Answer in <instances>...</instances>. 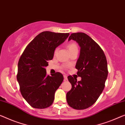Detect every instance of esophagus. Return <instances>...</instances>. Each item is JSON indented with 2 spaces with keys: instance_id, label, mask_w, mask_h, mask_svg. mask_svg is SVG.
<instances>
[{
  "instance_id": "1",
  "label": "esophagus",
  "mask_w": 125,
  "mask_h": 125,
  "mask_svg": "<svg viewBox=\"0 0 125 125\" xmlns=\"http://www.w3.org/2000/svg\"><path fill=\"white\" fill-rule=\"evenodd\" d=\"M63 77H64V81L67 80V77L66 75H64L63 76Z\"/></svg>"
}]
</instances>
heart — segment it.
Returning a JSON list of instances; mask_svg holds the SVG:
<instances>
[{
  "label": "heart",
  "instance_id": "b5f03b06",
  "mask_svg": "<svg viewBox=\"0 0 125 125\" xmlns=\"http://www.w3.org/2000/svg\"><path fill=\"white\" fill-rule=\"evenodd\" d=\"M67 48L69 52H70V53L72 51H75V50H78L77 45H76L75 42H70V43H68L67 45ZM57 51H58V49L56 48L54 51L55 54L57 53Z\"/></svg>",
  "mask_w": 125,
  "mask_h": 125
}]
</instances>
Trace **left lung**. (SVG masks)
Masks as SVG:
<instances>
[{"mask_svg": "<svg viewBox=\"0 0 125 125\" xmlns=\"http://www.w3.org/2000/svg\"><path fill=\"white\" fill-rule=\"evenodd\" d=\"M71 40L80 47L76 68L81 80L68 76L72 88L66 94L67 102L71 107L81 110L93 105L103 92L108 73L107 61L100 46L86 33H72L68 38Z\"/></svg>", "mask_w": 125, "mask_h": 125, "instance_id": "obj_1", "label": "left lung"}]
</instances>
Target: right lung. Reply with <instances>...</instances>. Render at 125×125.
<instances>
[{"label":"right lung","mask_w":125,"mask_h":125,"mask_svg":"<svg viewBox=\"0 0 125 125\" xmlns=\"http://www.w3.org/2000/svg\"><path fill=\"white\" fill-rule=\"evenodd\" d=\"M69 33L41 32L30 42L18 63L17 79L23 98L31 107L44 109L53 103L55 92L63 80L62 73L46 74L45 67L54 51L68 38Z\"/></svg>","instance_id":"obj_1"}]
</instances>
